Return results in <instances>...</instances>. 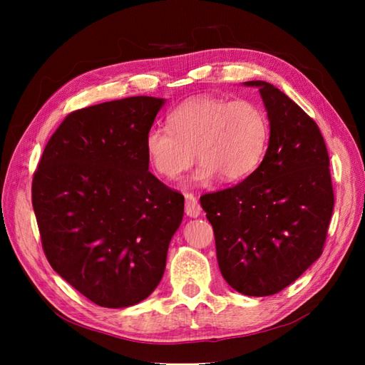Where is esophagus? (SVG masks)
I'll return each instance as SVG.
<instances>
[{
    "label": "esophagus",
    "mask_w": 365,
    "mask_h": 365,
    "mask_svg": "<svg viewBox=\"0 0 365 365\" xmlns=\"http://www.w3.org/2000/svg\"><path fill=\"white\" fill-rule=\"evenodd\" d=\"M185 215L189 217H197L201 215V205L192 193H185Z\"/></svg>",
    "instance_id": "34e87169"
}]
</instances>
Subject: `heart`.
<instances>
[{"label": "heart", "mask_w": 365, "mask_h": 365, "mask_svg": "<svg viewBox=\"0 0 365 365\" xmlns=\"http://www.w3.org/2000/svg\"><path fill=\"white\" fill-rule=\"evenodd\" d=\"M169 121L170 128L153 126L145 137L150 165L168 180L178 178L197 155L195 182L208 184L217 176L237 182L259 168L268 146V118L248 101L192 98L176 108Z\"/></svg>", "instance_id": "heart-1"}]
</instances>
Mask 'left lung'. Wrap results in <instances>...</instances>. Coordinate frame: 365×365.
<instances>
[{
    "instance_id": "obj_1",
    "label": "left lung",
    "mask_w": 365,
    "mask_h": 365,
    "mask_svg": "<svg viewBox=\"0 0 365 365\" xmlns=\"http://www.w3.org/2000/svg\"><path fill=\"white\" fill-rule=\"evenodd\" d=\"M257 88L269 121L259 168L231 189L201 196L213 225L219 269L235 291L277 294L322 256L334 190L329 155L315 121L279 88Z\"/></svg>"
}]
</instances>
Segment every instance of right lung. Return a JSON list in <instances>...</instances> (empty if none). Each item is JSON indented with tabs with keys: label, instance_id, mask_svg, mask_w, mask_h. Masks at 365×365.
Listing matches in <instances>:
<instances>
[{
	"label": "right lung",
	"instance_id": "1",
	"mask_svg": "<svg viewBox=\"0 0 365 365\" xmlns=\"http://www.w3.org/2000/svg\"><path fill=\"white\" fill-rule=\"evenodd\" d=\"M165 98L137 96L79 109L48 140L31 202L43 252L102 307H129L163 279L184 196L149 172L145 137Z\"/></svg>",
	"mask_w": 365,
	"mask_h": 365
}]
</instances>
